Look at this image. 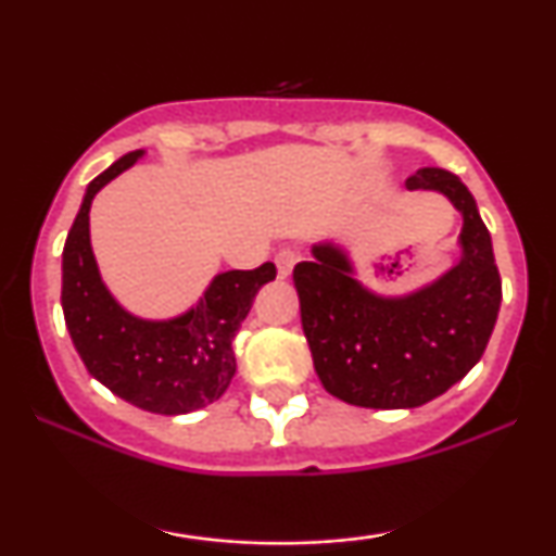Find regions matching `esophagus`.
<instances>
[{
  "label": "esophagus",
  "instance_id": "obj_1",
  "mask_svg": "<svg viewBox=\"0 0 556 556\" xmlns=\"http://www.w3.org/2000/svg\"><path fill=\"white\" fill-rule=\"evenodd\" d=\"M295 261H298L295 251H292V248H282V251H279L277 256H274V264H277V277L279 279L290 277V271H292V266H295Z\"/></svg>",
  "mask_w": 556,
  "mask_h": 556
}]
</instances>
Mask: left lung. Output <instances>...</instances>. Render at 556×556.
I'll list each match as a JSON object with an SVG mask.
<instances>
[{
    "instance_id": "obj_1",
    "label": "left lung",
    "mask_w": 556,
    "mask_h": 556,
    "mask_svg": "<svg viewBox=\"0 0 556 556\" xmlns=\"http://www.w3.org/2000/svg\"><path fill=\"white\" fill-rule=\"evenodd\" d=\"M405 185L442 193L460 212L457 264L416 290L379 295L361 282L340 242L327 240L292 271L324 389L374 410L426 405L457 384L481 361L502 303L491 235L460 177L420 167Z\"/></svg>"
}]
</instances>
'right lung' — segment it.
<instances>
[{"label":"right lung","mask_w":556,"mask_h":556,"mask_svg":"<svg viewBox=\"0 0 556 556\" xmlns=\"http://www.w3.org/2000/svg\"><path fill=\"white\" fill-rule=\"evenodd\" d=\"M146 151H130L88 182L62 251V311L88 374L140 410L185 416L227 392L238 363L232 340L253 298L277 277L274 264L222 271L195 305L172 318H140L119 305L101 279L91 248V203Z\"/></svg>","instance_id":"obj_1"}]
</instances>
